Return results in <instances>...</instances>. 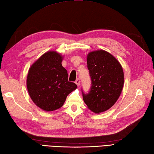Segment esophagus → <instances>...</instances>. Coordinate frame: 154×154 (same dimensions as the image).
Masks as SVG:
<instances>
[{
    "label": "esophagus",
    "instance_id": "1",
    "mask_svg": "<svg viewBox=\"0 0 154 154\" xmlns=\"http://www.w3.org/2000/svg\"><path fill=\"white\" fill-rule=\"evenodd\" d=\"M75 83L77 84V86H79L80 85V79H77L76 81H75Z\"/></svg>",
    "mask_w": 154,
    "mask_h": 154
}]
</instances>
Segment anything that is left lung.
I'll list each match as a JSON object with an SVG mask.
<instances>
[{
  "mask_svg": "<svg viewBox=\"0 0 154 154\" xmlns=\"http://www.w3.org/2000/svg\"><path fill=\"white\" fill-rule=\"evenodd\" d=\"M87 63L92 85L89 93L82 92L83 101L93 112H104L121 95L124 85L123 68L115 57L104 50L89 53Z\"/></svg>",
  "mask_w": 154,
  "mask_h": 154,
  "instance_id": "left-lung-1",
  "label": "left lung"
}]
</instances>
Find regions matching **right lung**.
Returning a JSON list of instances; mask_svg holds the SVG:
<instances>
[{
  "label": "right lung",
  "mask_w": 154,
  "mask_h": 154,
  "mask_svg": "<svg viewBox=\"0 0 154 154\" xmlns=\"http://www.w3.org/2000/svg\"><path fill=\"white\" fill-rule=\"evenodd\" d=\"M63 56L49 51L39 57L29 69L26 87L30 97L45 111L61 107L67 95L77 89L68 81L67 71L62 66Z\"/></svg>",
  "instance_id": "1"
}]
</instances>
